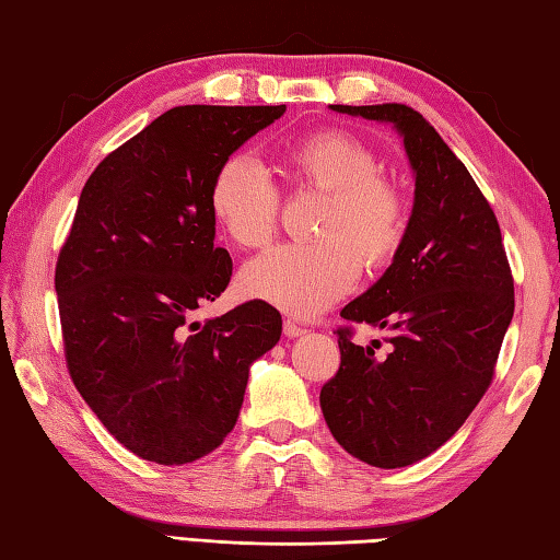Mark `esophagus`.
Returning <instances> with one entry per match:
<instances>
[{
	"label": "esophagus",
	"instance_id": "1",
	"mask_svg": "<svg viewBox=\"0 0 560 560\" xmlns=\"http://www.w3.org/2000/svg\"><path fill=\"white\" fill-rule=\"evenodd\" d=\"M283 335L293 339V337H301V335H305V330H303L301 325H295L293 320H283Z\"/></svg>",
	"mask_w": 560,
	"mask_h": 560
}]
</instances>
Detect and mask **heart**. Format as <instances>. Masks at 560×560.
Masks as SVG:
<instances>
[{
  "label": "heart",
  "instance_id": "b5f03b06",
  "mask_svg": "<svg viewBox=\"0 0 560 560\" xmlns=\"http://www.w3.org/2000/svg\"><path fill=\"white\" fill-rule=\"evenodd\" d=\"M283 179L293 189L325 194L315 221L317 243L279 245L240 271V291L295 317L330 308L354 287L359 259L383 269L398 255L410 223L402 186L381 174L364 140L323 128L279 148ZM208 208L218 228L245 249L265 247L277 233L279 189L261 164L233 152L213 172Z\"/></svg>",
  "mask_w": 560,
  "mask_h": 560
}]
</instances>
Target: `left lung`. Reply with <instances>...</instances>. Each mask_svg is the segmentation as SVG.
<instances>
[{
    "label": "left lung",
    "instance_id": "1",
    "mask_svg": "<svg viewBox=\"0 0 560 560\" xmlns=\"http://www.w3.org/2000/svg\"><path fill=\"white\" fill-rule=\"evenodd\" d=\"M332 112L390 124L415 172L408 235L383 277L342 308L388 330V354L339 327L342 361L320 390L339 446L376 468L436 452L486 396L514 313V281L498 218L430 120L405 104Z\"/></svg>",
    "mask_w": 560,
    "mask_h": 560
}]
</instances>
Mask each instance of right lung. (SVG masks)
Listing matches in <instances>:
<instances>
[{"instance_id": "1", "label": "right lung", "mask_w": 560, "mask_h": 560, "mask_svg": "<svg viewBox=\"0 0 560 560\" xmlns=\"http://www.w3.org/2000/svg\"><path fill=\"white\" fill-rule=\"evenodd\" d=\"M287 106H174L98 162L55 267L72 383L128 452L191 464L223 444L249 366L281 315L249 301L203 325L194 313L233 277L215 247L208 186L228 155Z\"/></svg>"}]
</instances>
